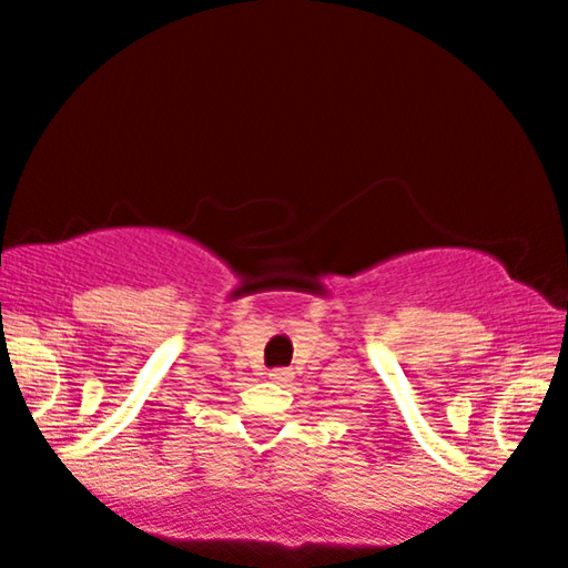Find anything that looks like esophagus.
<instances>
[{"label": "esophagus", "instance_id": "obj_1", "mask_svg": "<svg viewBox=\"0 0 568 568\" xmlns=\"http://www.w3.org/2000/svg\"><path fill=\"white\" fill-rule=\"evenodd\" d=\"M270 376H272V379H275V382H288V379H291V371H288V368H275Z\"/></svg>", "mask_w": 568, "mask_h": 568}]
</instances>
